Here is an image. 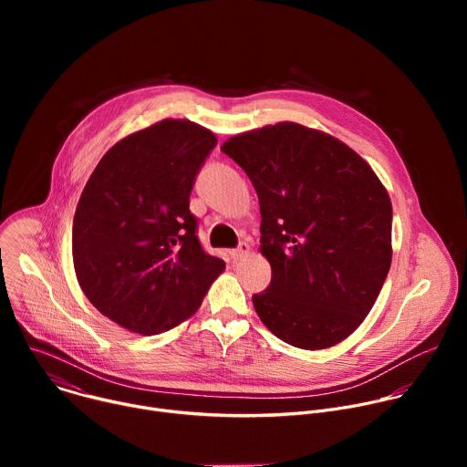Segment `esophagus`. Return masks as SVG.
Listing matches in <instances>:
<instances>
[{"label": "esophagus", "instance_id": "obj_1", "mask_svg": "<svg viewBox=\"0 0 467 467\" xmlns=\"http://www.w3.org/2000/svg\"><path fill=\"white\" fill-rule=\"evenodd\" d=\"M249 251H251V249H249V245H247L245 242H242L236 249H233V251H231V256H233L234 260H240V258H244L245 254H249Z\"/></svg>", "mask_w": 467, "mask_h": 467}]
</instances>
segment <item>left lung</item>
<instances>
[{
	"label": "left lung",
	"mask_w": 467,
	"mask_h": 467,
	"mask_svg": "<svg viewBox=\"0 0 467 467\" xmlns=\"http://www.w3.org/2000/svg\"><path fill=\"white\" fill-rule=\"evenodd\" d=\"M222 151L251 179L272 283L260 321L299 349L340 344L375 305L391 264V202L342 140L294 121L253 129Z\"/></svg>",
	"instance_id": "obj_1"
}]
</instances>
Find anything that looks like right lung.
Wrapping results in <instances>:
<instances>
[{
	"instance_id": "1",
	"label": "right lung",
	"mask_w": 467,
	"mask_h": 467,
	"mask_svg": "<svg viewBox=\"0 0 467 467\" xmlns=\"http://www.w3.org/2000/svg\"><path fill=\"white\" fill-rule=\"evenodd\" d=\"M218 144L188 119H162L114 144L74 216L81 290L119 327L151 337L195 314L225 262L203 251L190 192Z\"/></svg>"
}]
</instances>
